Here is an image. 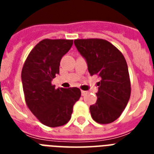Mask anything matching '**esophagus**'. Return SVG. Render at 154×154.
<instances>
[{"instance_id": "obj_1", "label": "esophagus", "mask_w": 154, "mask_h": 154, "mask_svg": "<svg viewBox=\"0 0 154 154\" xmlns=\"http://www.w3.org/2000/svg\"><path fill=\"white\" fill-rule=\"evenodd\" d=\"M87 94V92L86 91H84V90H82V96H85V94Z\"/></svg>"}]
</instances>
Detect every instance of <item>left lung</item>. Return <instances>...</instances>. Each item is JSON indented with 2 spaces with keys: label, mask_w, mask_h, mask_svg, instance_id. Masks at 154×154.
Wrapping results in <instances>:
<instances>
[{
  "label": "left lung",
  "mask_w": 154,
  "mask_h": 154,
  "mask_svg": "<svg viewBox=\"0 0 154 154\" xmlns=\"http://www.w3.org/2000/svg\"><path fill=\"white\" fill-rule=\"evenodd\" d=\"M74 44L85 58L90 75L100 78L97 100L89 107L92 118L99 124L112 123L122 115L131 94L125 58L106 40L76 39Z\"/></svg>",
  "instance_id": "obj_1"
}]
</instances>
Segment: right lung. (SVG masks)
<instances>
[{
	"mask_svg": "<svg viewBox=\"0 0 154 154\" xmlns=\"http://www.w3.org/2000/svg\"><path fill=\"white\" fill-rule=\"evenodd\" d=\"M72 40L44 39L28 55L21 71L25 103L45 125L62 126L69 121L73 105L81 97L77 87L56 89L52 80L59 73L61 58Z\"/></svg>",
	"mask_w": 154,
	"mask_h": 154,
	"instance_id": "obj_1",
	"label": "right lung"
}]
</instances>
